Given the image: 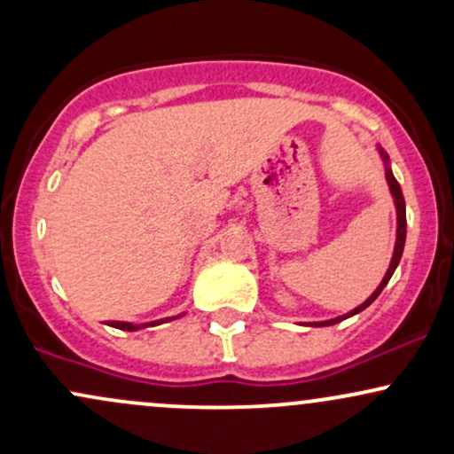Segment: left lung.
<instances>
[{
    "mask_svg": "<svg viewBox=\"0 0 454 454\" xmlns=\"http://www.w3.org/2000/svg\"><path fill=\"white\" fill-rule=\"evenodd\" d=\"M378 153H380V158H382V161H384V175H387V184H388L390 196H393L395 211H397V239H395V249H393V258H390L388 270H387V273H384V278H382V281H380V286H378L376 290H373V294L369 296V299L364 301V303H361L358 307H354V309L348 311V314L333 317V320L309 322L311 326H333V325H337V322L346 320V317H350V316H354V314H361L363 309H367V307L372 305L373 301L378 299L380 293H382V290H384V286H387L388 279L393 278L395 269L399 267V260H401V254H403V245H405V226H408V223H405V200H403V192H401V185L397 184V179H395L393 170H390V158H388V153H387V151H384L382 147H380V145H378Z\"/></svg>",
    "mask_w": 454,
    "mask_h": 454,
    "instance_id": "left-lung-1",
    "label": "left lung"
}]
</instances>
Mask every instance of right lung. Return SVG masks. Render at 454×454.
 Masks as SVG:
<instances>
[{"mask_svg":"<svg viewBox=\"0 0 454 454\" xmlns=\"http://www.w3.org/2000/svg\"><path fill=\"white\" fill-rule=\"evenodd\" d=\"M181 316H184V314H181ZM181 316L161 317V320L145 322V325H132V322H119V320H111V322H108V326H113V328H119V331H140V328H147V326H158V325H164V322L176 320V317H181Z\"/></svg>","mask_w":454,"mask_h":454,"instance_id":"1","label":"right lung"}]
</instances>
